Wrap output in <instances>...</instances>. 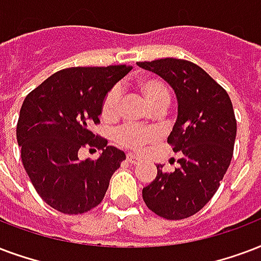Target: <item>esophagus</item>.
<instances>
[{"mask_svg": "<svg viewBox=\"0 0 261 261\" xmlns=\"http://www.w3.org/2000/svg\"><path fill=\"white\" fill-rule=\"evenodd\" d=\"M126 159H127V162L131 163V164H137V163H139V160H141L138 156H135V154H131V153H128V154H127Z\"/></svg>", "mask_w": 261, "mask_h": 261, "instance_id": "1", "label": "esophagus"}]
</instances>
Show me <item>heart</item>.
Instances as JSON below:
<instances>
[{"label":"heart","mask_w":261,"mask_h":261,"mask_svg":"<svg viewBox=\"0 0 261 261\" xmlns=\"http://www.w3.org/2000/svg\"><path fill=\"white\" fill-rule=\"evenodd\" d=\"M137 87L152 109L167 108L170 104V90L162 79L154 76L142 77L137 82ZM119 99H120V93L117 89L109 90L108 94L105 95L102 107H101V115L104 120L111 122L116 119L117 112H119ZM156 138V131L150 128L124 126L116 131L117 142L131 149H142Z\"/></svg>","instance_id":"obj_1"}]
</instances>
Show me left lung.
<instances>
[{
  "instance_id": "left-lung-1",
  "label": "left lung",
  "mask_w": 261,
  "mask_h": 261,
  "mask_svg": "<svg viewBox=\"0 0 261 261\" xmlns=\"http://www.w3.org/2000/svg\"><path fill=\"white\" fill-rule=\"evenodd\" d=\"M163 77L174 90L178 116L168 137L179 166L142 189L149 210L168 220L197 214L210 201L231 162L237 122L227 91L198 65L179 59L137 63Z\"/></svg>"
}]
</instances>
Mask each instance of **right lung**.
<instances>
[{
    "label": "right lung",
    "instance_id": "add662e5",
    "mask_svg": "<svg viewBox=\"0 0 261 261\" xmlns=\"http://www.w3.org/2000/svg\"><path fill=\"white\" fill-rule=\"evenodd\" d=\"M131 69V65L63 69L25 97L16 130L21 162L37 193L51 208L77 215L102 201L126 154L107 146V139L93 134L90 124L99 123L105 95ZM86 144L103 150L97 161L79 160L77 152Z\"/></svg>",
    "mask_w": 261,
    "mask_h": 261
}]
</instances>
